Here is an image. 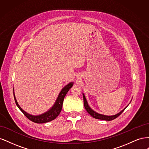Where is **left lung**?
I'll return each instance as SVG.
<instances>
[{"instance_id":"left-lung-1","label":"left lung","mask_w":149,"mask_h":149,"mask_svg":"<svg viewBox=\"0 0 149 149\" xmlns=\"http://www.w3.org/2000/svg\"><path fill=\"white\" fill-rule=\"evenodd\" d=\"M83 100H84V107H85L86 110V111L88 112V113L90 115H91L93 117V118H95V119H97L104 120H113V119L118 118L119 116H120L122 114V112H123L125 109V108L128 106H127L124 108V109H123L120 112H118V114H116L115 115H113V116H106V115H104V114L97 113V112H96V111H94V110H93L91 108L89 107L88 103L87 102L86 99V97L84 96V93H83Z\"/></svg>"}]
</instances>
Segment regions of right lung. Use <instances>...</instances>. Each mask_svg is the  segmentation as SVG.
<instances>
[{
    "instance_id": "add662e5",
    "label": "right lung",
    "mask_w": 149,
    "mask_h": 149,
    "mask_svg": "<svg viewBox=\"0 0 149 149\" xmlns=\"http://www.w3.org/2000/svg\"><path fill=\"white\" fill-rule=\"evenodd\" d=\"M73 82H70L68 84H66L65 86L63 87L61 89V91L59 93L58 96V97L56 100L53 106L47 112H44V113L40 114V115H31L29 114L28 112H26L24 110H23L21 108V107L19 106V103L17 102V101L16 100V97L15 96V94L13 93V96H14V100L15 102L16 103V105L17 107L19 108V109L23 112L24 114L27 118L31 120L33 123H38V124H42V123H48V122L52 121L56 119L57 116L60 114V112L62 109V106H63V102L64 98L67 94L68 91H69L70 89L73 86Z\"/></svg>"
}]
</instances>
